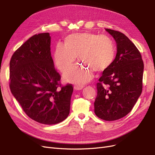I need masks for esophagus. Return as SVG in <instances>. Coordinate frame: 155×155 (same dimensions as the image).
<instances>
[{"mask_svg":"<svg viewBox=\"0 0 155 155\" xmlns=\"http://www.w3.org/2000/svg\"><path fill=\"white\" fill-rule=\"evenodd\" d=\"M83 88V86H82V85H74V88L76 91L81 90Z\"/></svg>","mask_w":155,"mask_h":155,"instance_id":"34e87169","label":"esophagus"}]
</instances>
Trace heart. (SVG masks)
I'll list each match as a JSON object with an SVG mask.
<instances>
[{
  "mask_svg": "<svg viewBox=\"0 0 155 155\" xmlns=\"http://www.w3.org/2000/svg\"><path fill=\"white\" fill-rule=\"evenodd\" d=\"M116 55L114 41L107 36L90 32L67 35L64 45L58 44L54 51V63L61 72L71 67L76 59L84 64L76 65L64 73V79L78 85L92 78V71L104 72L113 64Z\"/></svg>",
  "mask_w": 155,
  "mask_h": 155,
  "instance_id": "heart-1",
  "label": "heart"
}]
</instances>
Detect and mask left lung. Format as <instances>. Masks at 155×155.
<instances>
[{
	"mask_svg": "<svg viewBox=\"0 0 155 155\" xmlns=\"http://www.w3.org/2000/svg\"><path fill=\"white\" fill-rule=\"evenodd\" d=\"M106 31L116 42L117 54L113 64L103 72L97 83L94 112L98 118L113 121L129 113L141 94L143 62L137 46L125 35Z\"/></svg>",
	"mask_w": 155,
	"mask_h": 155,
	"instance_id": "8db88e82",
	"label": "left lung"
}]
</instances>
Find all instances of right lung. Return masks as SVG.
Masks as SVG:
<instances>
[{
    "instance_id": "1",
    "label": "right lung",
    "mask_w": 155,
    "mask_h": 155,
    "mask_svg": "<svg viewBox=\"0 0 155 155\" xmlns=\"http://www.w3.org/2000/svg\"><path fill=\"white\" fill-rule=\"evenodd\" d=\"M49 33L33 35L12 56L10 88L22 110L37 122L53 125L67 118L72 84L63 86L54 68Z\"/></svg>"
}]
</instances>
